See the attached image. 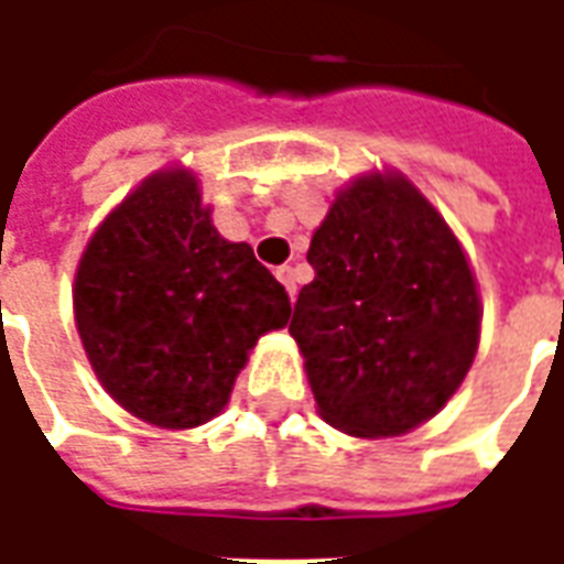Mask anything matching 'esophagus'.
<instances>
[{
  "label": "esophagus",
  "instance_id": "34e87169",
  "mask_svg": "<svg viewBox=\"0 0 564 564\" xmlns=\"http://www.w3.org/2000/svg\"><path fill=\"white\" fill-rule=\"evenodd\" d=\"M278 274V281L286 286V293H290V299H295V271L290 269V265H281V269L274 271Z\"/></svg>",
  "mask_w": 564,
  "mask_h": 564
}]
</instances>
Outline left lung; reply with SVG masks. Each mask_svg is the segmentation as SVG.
<instances>
[{
    "label": "left lung",
    "mask_w": 564,
    "mask_h": 564,
    "mask_svg": "<svg viewBox=\"0 0 564 564\" xmlns=\"http://www.w3.org/2000/svg\"><path fill=\"white\" fill-rule=\"evenodd\" d=\"M307 262L290 335L319 416L356 437L435 416L480 338L474 274L444 217L402 174H366L332 202Z\"/></svg>",
    "instance_id": "1"
}]
</instances>
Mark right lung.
Masks as SVG:
<instances>
[{
  "instance_id": "obj_1",
  "label": "right lung",
  "mask_w": 564,
  "mask_h": 564,
  "mask_svg": "<svg viewBox=\"0 0 564 564\" xmlns=\"http://www.w3.org/2000/svg\"><path fill=\"white\" fill-rule=\"evenodd\" d=\"M290 295L250 245L220 238L196 174L156 172L96 229L75 274V319L96 378L144 423L193 429L229 402Z\"/></svg>"
}]
</instances>
